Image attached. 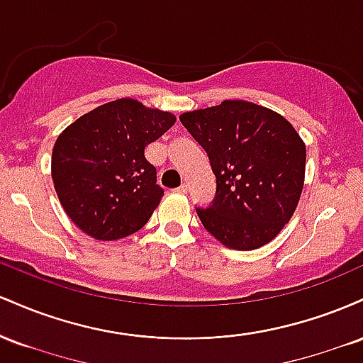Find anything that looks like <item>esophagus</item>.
<instances>
[{
  "label": "esophagus",
  "instance_id": "esophagus-1",
  "mask_svg": "<svg viewBox=\"0 0 363 363\" xmlns=\"http://www.w3.org/2000/svg\"><path fill=\"white\" fill-rule=\"evenodd\" d=\"M176 193H179V194H186V193H187V184L179 186L177 189H176Z\"/></svg>",
  "mask_w": 363,
  "mask_h": 363
}]
</instances>
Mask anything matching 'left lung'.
<instances>
[{
	"instance_id": "8db88e82",
	"label": "left lung",
	"mask_w": 363,
	"mask_h": 363,
	"mask_svg": "<svg viewBox=\"0 0 363 363\" xmlns=\"http://www.w3.org/2000/svg\"><path fill=\"white\" fill-rule=\"evenodd\" d=\"M182 126L205 148L216 177L203 227L228 249L272 242L294 215L306 177V143L283 116L245 101L184 112Z\"/></svg>"
}]
</instances>
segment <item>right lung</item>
I'll return each instance as SVG.
<instances>
[{
	"mask_svg": "<svg viewBox=\"0 0 363 363\" xmlns=\"http://www.w3.org/2000/svg\"><path fill=\"white\" fill-rule=\"evenodd\" d=\"M174 123L170 112L118 99L83 114L57 136L54 189L80 230L97 240H118L148 222L164 189L145 148Z\"/></svg>",
	"mask_w": 363,
	"mask_h": 363,
	"instance_id": "add662e5",
	"label": "right lung"
}]
</instances>
